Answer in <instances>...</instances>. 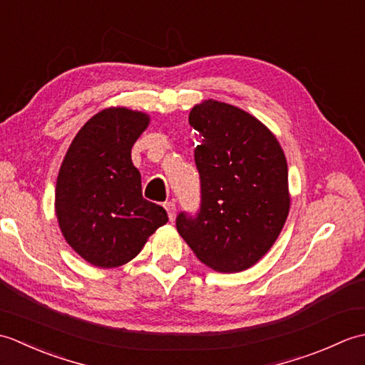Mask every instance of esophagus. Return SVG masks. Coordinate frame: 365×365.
<instances>
[{"mask_svg":"<svg viewBox=\"0 0 365 365\" xmlns=\"http://www.w3.org/2000/svg\"><path fill=\"white\" fill-rule=\"evenodd\" d=\"M165 208H166V212H168V216H169V220L170 221H174L175 220V213H177V208H175V204L174 202H166L165 204Z\"/></svg>","mask_w":365,"mask_h":365,"instance_id":"esophagus-1","label":"esophagus"}]
</instances>
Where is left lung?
<instances>
[{
	"label": "left lung",
	"mask_w": 365,
	"mask_h": 365,
	"mask_svg": "<svg viewBox=\"0 0 365 365\" xmlns=\"http://www.w3.org/2000/svg\"><path fill=\"white\" fill-rule=\"evenodd\" d=\"M190 125L202 136L195 149L200 208L178 213L177 230L207 267L238 273L269 251L285 224V155L260 120L216 100L192 108Z\"/></svg>",
	"instance_id": "1"
}]
</instances>
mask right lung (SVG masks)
<instances>
[{
	"instance_id": "obj_1",
	"label": "right lung",
	"mask_w": 365,
	"mask_h": 365,
	"mask_svg": "<svg viewBox=\"0 0 365 365\" xmlns=\"http://www.w3.org/2000/svg\"><path fill=\"white\" fill-rule=\"evenodd\" d=\"M149 115L108 108L91 118L68 147L56 182V216L66 242L100 268L135 259L147 238L168 222L163 207L145 200L131 147Z\"/></svg>"
}]
</instances>
